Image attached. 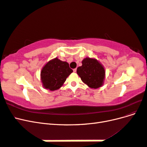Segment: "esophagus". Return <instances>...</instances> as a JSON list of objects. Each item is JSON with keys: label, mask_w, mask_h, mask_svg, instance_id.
<instances>
[{"label": "esophagus", "mask_w": 147, "mask_h": 147, "mask_svg": "<svg viewBox=\"0 0 147 147\" xmlns=\"http://www.w3.org/2000/svg\"><path fill=\"white\" fill-rule=\"evenodd\" d=\"M73 70H74V72H77V69H74Z\"/></svg>", "instance_id": "esophagus-1"}]
</instances>
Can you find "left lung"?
Listing matches in <instances>:
<instances>
[{
  "mask_svg": "<svg viewBox=\"0 0 147 147\" xmlns=\"http://www.w3.org/2000/svg\"><path fill=\"white\" fill-rule=\"evenodd\" d=\"M77 73L82 81L92 89H97L104 84L105 70L99 61L86 57L82 61V65L77 68Z\"/></svg>",
  "mask_w": 147,
  "mask_h": 147,
  "instance_id": "obj_1",
  "label": "left lung"
}]
</instances>
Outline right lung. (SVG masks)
I'll list each match as a JSON object with an SVG mask.
<instances>
[{
  "mask_svg": "<svg viewBox=\"0 0 147 147\" xmlns=\"http://www.w3.org/2000/svg\"><path fill=\"white\" fill-rule=\"evenodd\" d=\"M72 72L68 63L55 57L47 62L42 69L40 80L43 87L51 91L59 90Z\"/></svg>",
  "mask_w": 147,
  "mask_h": 147,
  "instance_id": "right-lung-1",
  "label": "right lung"
}]
</instances>
